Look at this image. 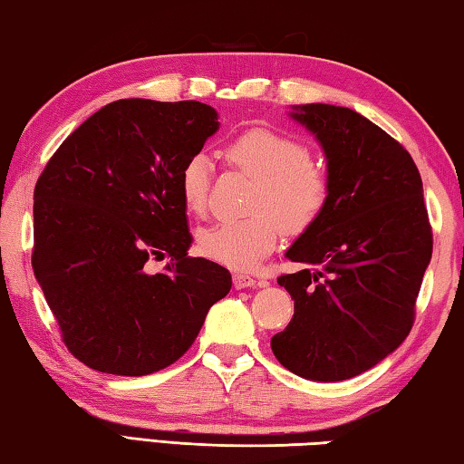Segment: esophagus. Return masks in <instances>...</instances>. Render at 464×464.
Wrapping results in <instances>:
<instances>
[{
    "mask_svg": "<svg viewBox=\"0 0 464 464\" xmlns=\"http://www.w3.org/2000/svg\"><path fill=\"white\" fill-rule=\"evenodd\" d=\"M233 286L241 290V288H254L256 286V280L249 276V274H243V272H237L233 274Z\"/></svg>",
    "mask_w": 464,
    "mask_h": 464,
    "instance_id": "1",
    "label": "esophagus"
}]
</instances>
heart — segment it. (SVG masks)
<instances>
[{
    "label": "heart",
    "instance_id": "obj_1",
    "mask_svg": "<svg viewBox=\"0 0 464 464\" xmlns=\"http://www.w3.org/2000/svg\"><path fill=\"white\" fill-rule=\"evenodd\" d=\"M225 157L257 179L251 198L256 213L241 221L204 227L198 231V251L227 268L249 270L276 247L282 225L288 231H303L321 215L329 198V176L301 140L274 129L243 130L225 147ZM210 171L208 157L196 153L178 174L179 198L194 215L207 208Z\"/></svg>",
    "mask_w": 464,
    "mask_h": 464
}]
</instances>
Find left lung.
Listing matches in <instances>:
<instances>
[{
  "label": "left lung",
  "mask_w": 464,
  "mask_h": 464,
  "mask_svg": "<svg viewBox=\"0 0 464 464\" xmlns=\"http://www.w3.org/2000/svg\"><path fill=\"white\" fill-rule=\"evenodd\" d=\"M293 110L324 147L329 198L286 251L304 268L278 278L295 315L270 345L290 372L335 382L371 371L410 335L431 227L403 145L350 108Z\"/></svg>",
  "instance_id": "8db88e82"
}]
</instances>
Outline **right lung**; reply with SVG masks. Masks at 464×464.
Segmentation results:
<instances>
[{"mask_svg":"<svg viewBox=\"0 0 464 464\" xmlns=\"http://www.w3.org/2000/svg\"><path fill=\"white\" fill-rule=\"evenodd\" d=\"M218 130L202 102L116 100L63 140L34 188L33 268L69 352L143 376L194 343L231 274L190 257L178 174ZM170 264L151 275L149 259Z\"/></svg>","mask_w":464,"mask_h":464,"instance_id":"obj_1","label":"right lung"}]
</instances>
